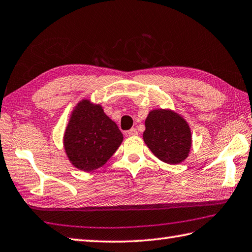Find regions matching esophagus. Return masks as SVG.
Wrapping results in <instances>:
<instances>
[{
	"instance_id": "34e87169",
	"label": "esophagus",
	"mask_w": 252,
	"mask_h": 252,
	"mask_svg": "<svg viewBox=\"0 0 252 252\" xmlns=\"http://www.w3.org/2000/svg\"><path fill=\"white\" fill-rule=\"evenodd\" d=\"M126 134L129 135V136H134V135H137V130L136 129H134V127H133V129H131V130H129L126 132Z\"/></svg>"
}]
</instances>
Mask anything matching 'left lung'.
Returning a JSON list of instances; mask_svg holds the SVG:
<instances>
[{"mask_svg": "<svg viewBox=\"0 0 252 252\" xmlns=\"http://www.w3.org/2000/svg\"><path fill=\"white\" fill-rule=\"evenodd\" d=\"M143 140L157 158L170 165L184 161L192 144L188 122L168 109L150 111L145 120Z\"/></svg>", "mask_w": 252, "mask_h": 252, "instance_id": "left-lung-1", "label": "left lung"}]
</instances>
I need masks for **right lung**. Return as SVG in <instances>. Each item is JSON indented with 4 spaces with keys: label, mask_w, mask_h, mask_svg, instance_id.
<instances>
[{
    "label": "right lung",
    "mask_w": 252,
    "mask_h": 252,
    "mask_svg": "<svg viewBox=\"0 0 252 252\" xmlns=\"http://www.w3.org/2000/svg\"><path fill=\"white\" fill-rule=\"evenodd\" d=\"M123 141L119 127L100 105L88 99L77 103L64 132L63 144L68 160L83 171L103 166Z\"/></svg>",
    "instance_id": "right-lung-1"
}]
</instances>
